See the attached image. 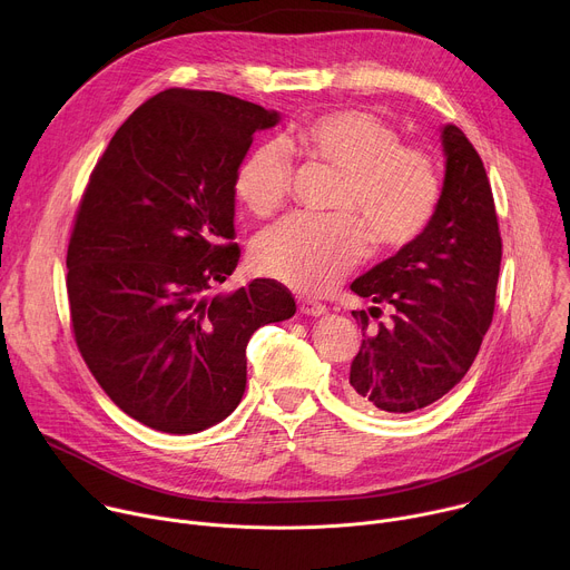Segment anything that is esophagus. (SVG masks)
Returning a JSON list of instances; mask_svg holds the SVG:
<instances>
[{"instance_id":"esophagus-1","label":"esophagus","mask_w":570,"mask_h":570,"mask_svg":"<svg viewBox=\"0 0 570 570\" xmlns=\"http://www.w3.org/2000/svg\"><path fill=\"white\" fill-rule=\"evenodd\" d=\"M297 308L304 315H322L324 311H327V306L320 304V302H313L308 297H297Z\"/></svg>"}]
</instances>
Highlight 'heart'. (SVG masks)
I'll return each mask as SVG.
<instances>
[{
  "label": "heart",
  "instance_id": "b5f03b06",
  "mask_svg": "<svg viewBox=\"0 0 570 570\" xmlns=\"http://www.w3.org/2000/svg\"><path fill=\"white\" fill-rule=\"evenodd\" d=\"M399 141V132L367 110H334L306 121L288 146L343 174L334 200L338 214H297L262 232L253 246L257 271L299 293L322 295L361 262L363 230L374 250L415 240L435 214L440 178L426 150ZM291 180L286 146L266 141L238 165L234 194L266 218L288 200Z\"/></svg>",
  "mask_w": 570,
  "mask_h": 570
}]
</instances>
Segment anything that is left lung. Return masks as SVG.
Listing matches in <instances>:
<instances>
[{
    "label": "left lung",
    "instance_id": "1",
    "mask_svg": "<svg viewBox=\"0 0 570 570\" xmlns=\"http://www.w3.org/2000/svg\"><path fill=\"white\" fill-rule=\"evenodd\" d=\"M446 176L424 232L381 262L352 291L372 299L352 311L363 343L345 392L367 411L413 413L462 381L490 330L501 271V232L492 185L473 144L444 126ZM379 303L395 313L374 323Z\"/></svg>",
    "mask_w": 570,
    "mask_h": 570
}]
</instances>
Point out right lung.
Here are the masks:
<instances>
[{
  "instance_id": "right-lung-1",
  "label": "right lung",
  "mask_w": 570,
  "mask_h": 570,
  "mask_svg": "<svg viewBox=\"0 0 570 570\" xmlns=\"http://www.w3.org/2000/svg\"><path fill=\"white\" fill-rule=\"evenodd\" d=\"M275 110L171 88L144 101L90 174L67 248L76 347L104 392L161 433L223 422L246 390V347L295 299L275 279L212 295L240 257L234 176Z\"/></svg>"
}]
</instances>
